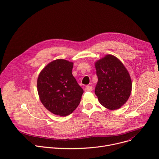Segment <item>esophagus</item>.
Here are the masks:
<instances>
[{
    "mask_svg": "<svg viewBox=\"0 0 159 159\" xmlns=\"http://www.w3.org/2000/svg\"><path fill=\"white\" fill-rule=\"evenodd\" d=\"M93 90V87L91 85H86L84 91L85 92H88V91H91Z\"/></svg>",
    "mask_w": 159,
    "mask_h": 159,
    "instance_id": "34e87169",
    "label": "esophagus"
}]
</instances>
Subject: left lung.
<instances>
[{
    "mask_svg": "<svg viewBox=\"0 0 159 159\" xmlns=\"http://www.w3.org/2000/svg\"><path fill=\"white\" fill-rule=\"evenodd\" d=\"M98 82L95 94L101 105L110 110L119 109L132 91L129 71L116 56L107 54L94 63Z\"/></svg>",
    "mask_w": 159,
    "mask_h": 159,
    "instance_id": "8db88e82",
    "label": "left lung"
}]
</instances>
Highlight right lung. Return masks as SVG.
Returning a JSON list of instances; mask_svg holds the SVG:
<instances>
[{
	"label": "right lung",
	"mask_w": 159,
	"mask_h": 159,
	"mask_svg": "<svg viewBox=\"0 0 159 159\" xmlns=\"http://www.w3.org/2000/svg\"><path fill=\"white\" fill-rule=\"evenodd\" d=\"M74 63L57 59L43 68L37 79V91L42 105L54 115L65 117L80 102L83 89L72 75Z\"/></svg>",
	"instance_id": "right-lung-1"
}]
</instances>
